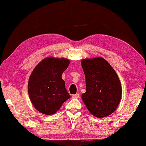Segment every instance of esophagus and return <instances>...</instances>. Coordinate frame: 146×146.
<instances>
[{
    "mask_svg": "<svg viewBox=\"0 0 146 146\" xmlns=\"http://www.w3.org/2000/svg\"><path fill=\"white\" fill-rule=\"evenodd\" d=\"M80 96V95H79V94H74L72 96V98H78Z\"/></svg>",
    "mask_w": 146,
    "mask_h": 146,
    "instance_id": "esophagus-1",
    "label": "esophagus"
}]
</instances>
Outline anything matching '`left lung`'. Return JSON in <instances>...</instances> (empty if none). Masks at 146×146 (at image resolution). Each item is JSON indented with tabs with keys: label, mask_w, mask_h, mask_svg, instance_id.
Wrapping results in <instances>:
<instances>
[{
	"label": "left lung",
	"mask_w": 146,
	"mask_h": 146,
	"mask_svg": "<svg viewBox=\"0 0 146 146\" xmlns=\"http://www.w3.org/2000/svg\"><path fill=\"white\" fill-rule=\"evenodd\" d=\"M82 66L86 84L82 99L87 108L97 118L110 115L117 109L122 94L117 73L102 57L82 60Z\"/></svg>",
	"instance_id": "1"
}]
</instances>
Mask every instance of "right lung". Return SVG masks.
<instances>
[{
  "mask_svg": "<svg viewBox=\"0 0 146 146\" xmlns=\"http://www.w3.org/2000/svg\"><path fill=\"white\" fill-rule=\"evenodd\" d=\"M69 63L67 58L47 57L32 71L28 82L29 96L36 109L42 114H54L71 97L62 79Z\"/></svg>",
  "mask_w": 146,
  "mask_h": 146,
  "instance_id": "add662e5",
  "label": "right lung"
}]
</instances>
